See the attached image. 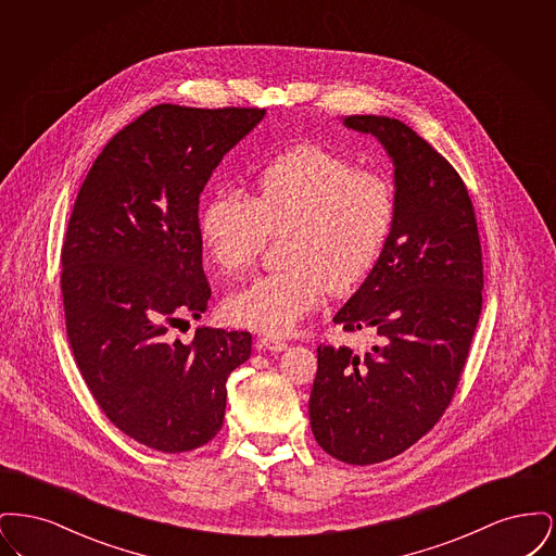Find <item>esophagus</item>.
I'll return each mask as SVG.
<instances>
[{
    "label": "esophagus",
    "mask_w": 556,
    "mask_h": 556,
    "mask_svg": "<svg viewBox=\"0 0 556 556\" xmlns=\"http://www.w3.org/2000/svg\"><path fill=\"white\" fill-rule=\"evenodd\" d=\"M258 350H268V352H286L288 350V344L283 342V340H277V338H261L258 340Z\"/></svg>",
    "instance_id": "esophagus-1"
}]
</instances>
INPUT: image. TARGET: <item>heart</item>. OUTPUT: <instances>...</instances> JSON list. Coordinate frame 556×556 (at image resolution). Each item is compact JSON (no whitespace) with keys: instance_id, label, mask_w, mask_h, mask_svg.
<instances>
[{"instance_id":"obj_1","label":"heart","mask_w":556,"mask_h":556,"mask_svg":"<svg viewBox=\"0 0 556 556\" xmlns=\"http://www.w3.org/2000/svg\"><path fill=\"white\" fill-rule=\"evenodd\" d=\"M396 223L392 181L320 146L268 160L248 195L220 187L200 212V236L214 265L239 275L254 265L268 233L290 229V268L231 293L225 315L266 336H288L327 291L352 290L381 258Z\"/></svg>"}]
</instances>
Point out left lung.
Returning a JSON list of instances; mask_svg holds the SVG:
<instances>
[{
	"label": "left lung",
	"mask_w": 556,
	"mask_h": 556,
	"mask_svg": "<svg viewBox=\"0 0 556 556\" xmlns=\"http://www.w3.org/2000/svg\"><path fill=\"white\" fill-rule=\"evenodd\" d=\"M394 164L396 223L365 283L333 323L369 329L365 356L318 345L308 400L318 446L348 465L397 456L440 421L481 313L483 265L469 191L448 160L396 118L345 116Z\"/></svg>",
	"instance_id": "left-lung-1"
}]
</instances>
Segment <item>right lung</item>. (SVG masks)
Instances as JSON below:
<instances>
[{"instance_id": "right-lung-1", "label": "right lung", "mask_w": 556, "mask_h": 556, "mask_svg": "<svg viewBox=\"0 0 556 556\" xmlns=\"http://www.w3.org/2000/svg\"><path fill=\"white\" fill-rule=\"evenodd\" d=\"M265 114L150 108L108 141L80 186L62 248L68 342L104 415L148 448L208 444L227 379L250 358L248 331L202 327L189 344L166 331L208 306L200 193Z\"/></svg>"}]
</instances>
